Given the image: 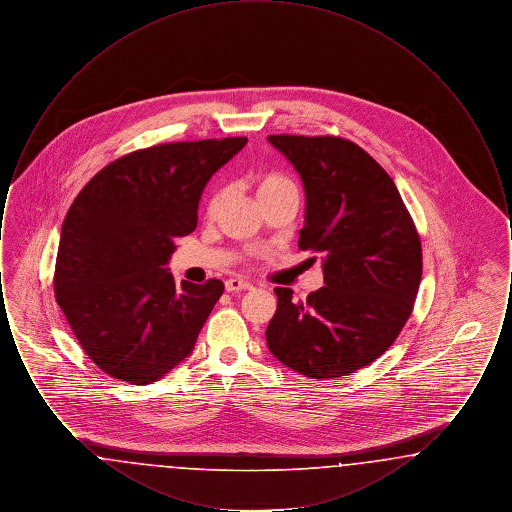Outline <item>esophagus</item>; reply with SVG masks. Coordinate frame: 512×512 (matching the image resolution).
I'll return each mask as SVG.
<instances>
[{
	"instance_id": "esophagus-1",
	"label": "esophagus",
	"mask_w": 512,
	"mask_h": 512,
	"mask_svg": "<svg viewBox=\"0 0 512 512\" xmlns=\"http://www.w3.org/2000/svg\"><path fill=\"white\" fill-rule=\"evenodd\" d=\"M224 288H226V292L228 293H236L251 290L253 286H251L249 282H245V280H240V278H230V280H226Z\"/></svg>"
}]
</instances>
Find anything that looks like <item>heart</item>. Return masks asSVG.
<instances>
[{
	"label": "heart",
	"instance_id": "obj_1",
	"mask_svg": "<svg viewBox=\"0 0 512 512\" xmlns=\"http://www.w3.org/2000/svg\"><path fill=\"white\" fill-rule=\"evenodd\" d=\"M286 190H295V186L290 178H286L280 172H265V174L257 176V180H255V194L261 203L267 201L268 197L286 192ZM220 203H222V192L215 190L207 199V207H205L207 217H215L219 213Z\"/></svg>",
	"mask_w": 512,
	"mask_h": 512
}]
</instances>
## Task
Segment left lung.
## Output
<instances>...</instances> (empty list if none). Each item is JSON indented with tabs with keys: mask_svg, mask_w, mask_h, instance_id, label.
I'll use <instances>...</instances> for the list:
<instances>
[{
	"mask_svg": "<svg viewBox=\"0 0 512 512\" xmlns=\"http://www.w3.org/2000/svg\"><path fill=\"white\" fill-rule=\"evenodd\" d=\"M268 142L303 180L299 249L322 257L326 284L305 301H292L290 288L274 290L268 349L303 376H347L384 355L413 313L418 230L390 174L363 147L340 136L278 134Z\"/></svg>",
	"mask_w": 512,
	"mask_h": 512,
	"instance_id": "1",
	"label": "left lung"
}]
</instances>
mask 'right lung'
<instances>
[{
	"label": "right lung",
	"instance_id": "add662e5",
	"mask_svg": "<svg viewBox=\"0 0 512 512\" xmlns=\"http://www.w3.org/2000/svg\"><path fill=\"white\" fill-rule=\"evenodd\" d=\"M245 136L169 142L126 153L74 197L61 228L53 292L84 353L105 374L146 386L194 349L224 292L174 284V238L192 234L209 178Z\"/></svg>",
	"mask_w": 512,
	"mask_h": 512
}]
</instances>
